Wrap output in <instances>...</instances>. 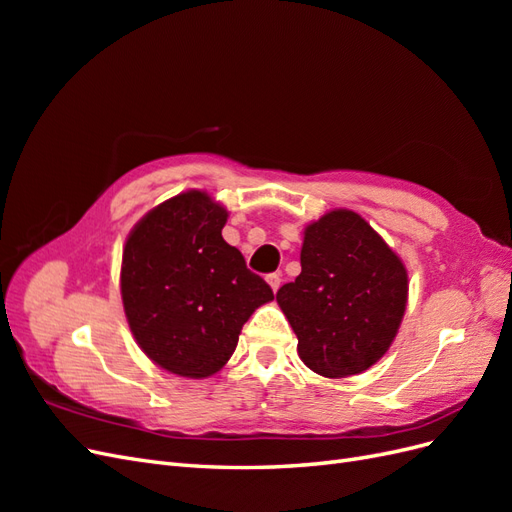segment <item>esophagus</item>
Returning <instances> with one entry per match:
<instances>
[{"label":"esophagus","instance_id":"1","mask_svg":"<svg viewBox=\"0 0 512 512\" xmlns=\"http://www.w3.org/2000/svg\"><path fill=\"white\" fill-rule=\"evenodd\" d=\"M267 284L271 286V290H273V292H277V288H280V284H282V277H280V273H271V275H267Z\"/></svg>","mask_w":512,"mask_h":512}]
</instances>
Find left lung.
I'll return each instance as SVG.
<instances>
[{
  "mask_svg": "<svg viewBox=\"0 0 512 512\" xmlns=\"http://www.w3.org/2000/svg\"><path fill=\"white\" fill-rule=\"evenodd\" d=\"M301 361L324 378L361 374L397 335L408 303L404 262L359 213L335 209L305 228L301 273L277 290Z\"/></svg>",
  "mask_w": 512,
  "mask_h": 512,
  "instance_id": "8db88e82",
  "label": "left lung"
}]
</instances>
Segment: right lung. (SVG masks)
Masks as SVG:
<instances>
[{
    "label": "right lung",
    "mask_w": 512,
    "mask_h": 512,
    "mask_svg": "<svg viewBox=\"0 0 512 512\" xmlns=\"http://www.w3.org/2000/svg\"><path fill=\"white\" fill-rule=\"evenodd\" d=\"M228 211L190 190L151 209L123 247L121 299L136 344L183 378L220 371L271 286L224 241Z\"/></svg>",
    "instance_id": "add662e5"
}]
</instances>
